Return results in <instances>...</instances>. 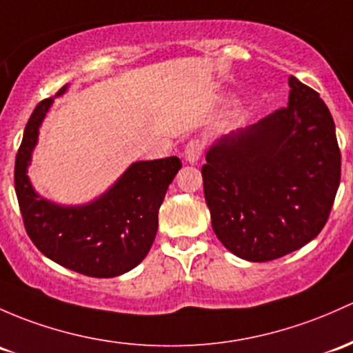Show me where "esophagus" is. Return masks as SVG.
<instances>
[{"mask_svg":"<svg viewBox=\"0 0 353 353\" xmlns=\"http://www.w3.org/2000/svg\"><path fill=\"white\" fill-rule=\"evenodd\" d=\"M203 148H205V143L201 140H191V142L186 145V150H184V157L189 164H196L199 161V157L203 155Z\"/></svg>","mask_w":353,"mask_h":353,"instance_id":"esophagus-1","label":"esophagus"}]
</instances>
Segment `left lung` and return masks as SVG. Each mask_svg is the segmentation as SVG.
Listing matches in <instances>:
<instances>
[{
	"label": "left lung",
	"mask_w": 353,
	"mask_h": 353,
	"mask_svg": "<svg viewBox=\"0 0 353 353\" xmlns=\"http://www.w3.org/2000/svg\"><path fill=\"white\" fill-rule=\"evenodd\" d=\"M289 88L285 108L221 137L201 167L213 232L250 262L274 261L311 242L340 186L332 113L294 76Z\"/></svg>",
	"instance_id": "8db88e82"
}]
</instances>
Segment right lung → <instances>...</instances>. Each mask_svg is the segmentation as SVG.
Instances as JSON below:
<instances>
[{
    "label": "right lung",
    "instance_id": "add662e5",
    "mask_svg": "<svg viewBox=\"0 0 353 353\" xmlns=\"http://www.w3.org/2000/svg\"><path fill=\"white\" fill-rule=\"evenodd\" d=\"M68 86L57 92L64 94ZM54 98L37 105L14 162V191L30 240L50 261L89 277H117L145 259L154 243L177 157L133 162L105 194L81 206L55 205L32 188L27 169Z\"/></svg>",
    "mask_w": 353,
    "mask_h": 353
}]
</instances>
